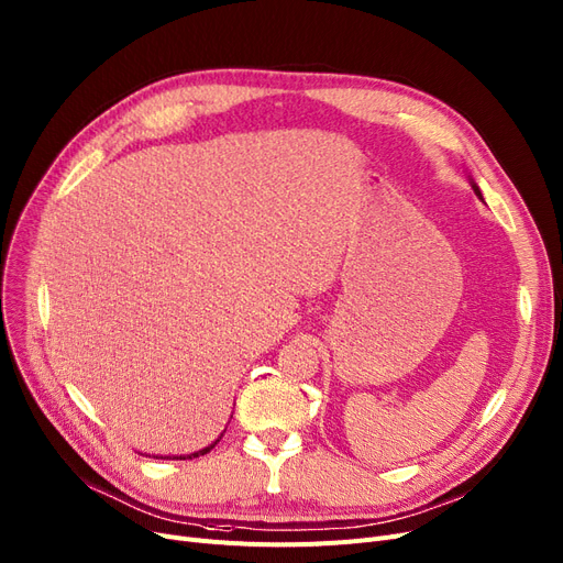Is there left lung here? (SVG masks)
I'll list each match as a JSON object with an SVG mask.
<instances>
[{"label": "left lung", "instance_id": "8db88e82", "mask_svg": "<svg viewBox=\"0 0 563 563\" xmlns=\"http://www.w3.org/2000/svg\"><path fill=\"white\" fill-rule=\"evenodd\" d=\"M472 188H474V192H476V195H478V198H481V200H483V195H481V190H478V186H476V184H474V181H472Z\"/></svg>", "mask_w": 563, "mask_h": 563}]
</instances>
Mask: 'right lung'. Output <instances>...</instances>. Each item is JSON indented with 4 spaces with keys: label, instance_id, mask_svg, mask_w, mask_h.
Masks as SVG:
<instances>
[{
    "label": "right lung",
    "instance_id": "right-lung-1",
    "mask_svg": "<svg viewBox=\"0 0 563 563\" xmlns=\"http://www.w3.org/2000/svg\"><path fill=\"white\" fill-rule=\"evenodd\" d=\"M218 442H221V439H216V442H213L211 446H207V449H202V451H198V453H192V455H179V457H175V460H186V457H188V460H192V457H200V455L209 453V451H211V449H213Z\"/></svg>",
    "mask_w": 563,
    "mask_h": 563
}]
</instances>
